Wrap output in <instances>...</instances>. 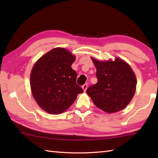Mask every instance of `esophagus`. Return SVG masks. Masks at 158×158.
<instances>
[{"instance_id":"esophagus-1","label":"esophagus","mask_w":158,"mask_h":158,"mask_svg":"<svg viewBox=\"0 0 158 158\" xmlns=\"http://www.w3.org/2000/svg\"><path fill=\"white\" fill-rule=\"evenodd\" d=\"M82 89L83 90V92H85L87 89H88V84H84L83 86H82Z\"/></svg>"}]
</instances>
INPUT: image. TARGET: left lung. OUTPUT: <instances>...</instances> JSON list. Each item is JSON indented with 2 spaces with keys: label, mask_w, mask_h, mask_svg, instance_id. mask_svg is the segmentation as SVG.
<instances>
[{
  "label": "left lung",
  "mask_w": 158,
  "mask_h": 158,
  "mask_svg": "<svg viewBox=\"0 0 158 158\" xmlns=\"http://www.w3.org/2000/svg\"><path fill=\"white\" fill-rule=\"evenodd\" d=\"M96 68L98 82L87 89L94 105L108 113L123 109L132 100L136 88L135 73L119 58L100 61L91 58Z\"/></svg>",
  "instance_id": "obj_1"
}]
</instances>
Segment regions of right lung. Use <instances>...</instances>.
Instances as JSON below:
<instances>
[{"mask_svg":"<svg viewBox=\"0 0 158 158\" xmlns=\"http://www.w3.org/2000/svg\"><path fill=\"white\" fill-rule=\"evenodd\" d=\"M75 55L62 48L50 50L35 62L31 73L33 98L45 112L58 115L65 111L83 92L76 83L71 68Z\"/></svg>","mask_w":158,"mask_h":158,"instance_id":"1","label":"right lung"}]
</instances>
